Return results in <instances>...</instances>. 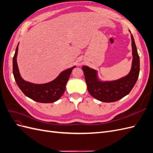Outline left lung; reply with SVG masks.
<instances>
[{
    "instance_id": "left-lung-1",
    "label": "left lung",
    "mask_w": 153,
    "mask_h": 153,
    "mask_svg": "<svg viewBox=\"0 0 153 153\" xmlns=\"http://www.w3.org/2000/svg\"><path fill=\"white\" fill-rule=\"evenodd\" d=\"M131 38L133 60L130 71L127 75L117 80L103 81L100 80L96 69L82 66L87 90L95 99L105 103L118 101L128 95L135 85L140 72V58L132 34Z\"/></svg>"
}]
</instances>
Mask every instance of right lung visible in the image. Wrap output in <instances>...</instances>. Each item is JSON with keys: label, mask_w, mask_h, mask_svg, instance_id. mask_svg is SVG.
Instances as JSON below:
<instances>
[{"label": "right lung", "mask_w": 153, "mask_h": 153, "mask_svg": "<svg viewBox=\"0 0 153 153\" xmlns=\"http://www.w3.org/2000/svg\"><path fill=\"white\" fill-rule=\"evenodd\" d=\"M18 44L13 59V72L16 84L23 93L28 98L39 103H53L59 100L65 91L66 85L72 70L76 66L64 70L54 80L45 84H37L25 81L20 75L16 61Z\"/></svg>", "instance_id": "right-lung-1"}]
</instances>
